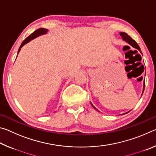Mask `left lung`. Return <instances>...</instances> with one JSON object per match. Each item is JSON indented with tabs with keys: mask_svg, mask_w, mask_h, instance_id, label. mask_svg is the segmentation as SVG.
Listing matches in <instances>:
<instances>
[{
	"mask_svg": "<svg viewBox=\"0 0 156 156\" xmlns=\"http://www.w3.org/2000/svg\"><path fill=\"white\" fill-rule=\"evenodd\" d=\"M120 36H122V39L125 41H126V43H127L128 44H130V45H131L132 47H134V48H136V49H138L141 52V51H140V47L138 46V44H137V43L136 42L133 40V39H132L130 36H129L127 34H126V33H125V32H120ZM142 53V52H141ZM144 87H145V83H144V84H143V91H142V94H143V92H144ZM91 105H92V107H93L95 109H96V108L93 105H92L91 103ZM97 110V109H96ZM97 111H98V110H97ZM128 113V112H127Z\"/></svg>",
	"mask_w": 156,
	"mask_h": 156,
	"instance_id": "obj_1",
	"label": "left lung"
}]
</instances>
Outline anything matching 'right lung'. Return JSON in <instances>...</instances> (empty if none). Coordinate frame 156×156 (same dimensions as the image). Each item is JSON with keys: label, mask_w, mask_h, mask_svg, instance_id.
<instances>
[{"label": "right lung", "mask_w": 156, "mask_h": 156, "mask_svg": "<svg viewBox=\"0 0 156 156\" xmlns=\"http://www.w3.org/2000/svg\"><path fill=\"white\" fill-rule=\"evenodd\" d=\"M47 31H48V30H47V29H44V28H40V29H38V30H36L35 31H34V32L31 34V35L29 36L27 38H26L25 40L23 41L22 44H20V47H19V49H18V53H19V51H20V49L22 48V47L24 46L25 44H27L30 41L33 40L34 38H36V37H38L41 35H43V34H46Z\"/></svg>", "instance_id": "obj_1"}]
</instances>
